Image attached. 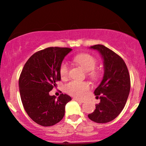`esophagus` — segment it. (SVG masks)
Instances as JSON below:
<instances>
[{
	"instance_id": "34e87169",
	"label": "esophagus",
	"mask_w": 146,
	"mask_h": 146,
	"mask_svg": "<svg viewBox=\"0 0 146 146\" xmlns=\"http://www.w3.org/2000/svg\"><path fill=\"white\" fill-rule=\"evenodd\" d=\"M73 100L75 101H78V102H80V103H84V100L82 99H76V98H73Z\"/></svg>"
}]
</instances>
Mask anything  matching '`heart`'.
I'll return each mask as SVG.
<instances>
[{
    "label": "heart",
    "mask_w": 146,
    "mask_h": 146,
    "mask_svg": "<svg viewBox=\"0 0 146 146\" xmlns=\"http://www.w3.org/2000/svg\"><path fill=\"white\" fill-rule=\"evenodd\" d=\"M74 62L88 71V76L94 81L99 80L101 78V72L96 69L97 60L95 57L87 53L80 54L73 58ZM60 75L62 79L68 78L69 74V66L65 62L61 63L59 68ZM90 84L86 82L71 81L66 84L64 90L70 95L77 98H82L90 90Z\"/></svg>",
    "instance_id": "heart-1"
}]
</instances>
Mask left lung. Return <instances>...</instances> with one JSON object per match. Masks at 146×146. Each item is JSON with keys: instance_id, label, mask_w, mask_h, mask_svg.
<instances>
[{"instance_id": "1", "label": "left lung", "mask_w": 146, "mask_h": 146, "mask_svg": "<svg viewBox=\"0 0 146 146\" xmlns=\"http://www.w3.org/2000/svg\"><path fill=\"white\" fill-rule=\"evenodd\" d=\"M90 48L102 55L105 73L94 92L101 102L88 116L93 122L107 123L114 120L125 106L131 89L130 75L124 60L110 49L103 45H94Z\"/></svg>"}]
</instances>
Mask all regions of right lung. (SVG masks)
Returning a JSON list of instances; mask_svg holds the SVG:
<instances>
[{
  "label": "right lung",
  "instance_id": "1",
  "mask_svg": "<svg viewBox=\"0 0 146 146\" xmlns=\"http://www.w3.org/2000/svg\"><path fill=\"white\" fill-rule=\"evenodd\" d=\"M72 50L68 47H50L35 52L24 64L19 78L23 106L29 116L43 126L57 124L63 118L65 105L71 96L61 94L58 99L49 92L60 81L59 68Z\"/></svg>",
  "mask_w": 146,
  "mask_h": 146
}]
</instances>
